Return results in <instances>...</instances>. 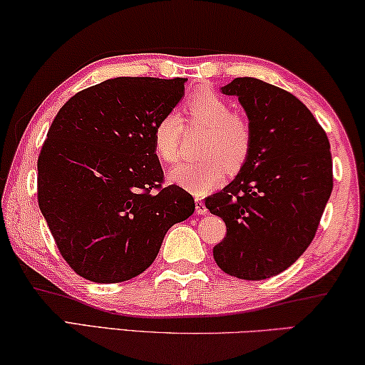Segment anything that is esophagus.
Segmentation results:
<instances>
[{"label": "esophagus", "mask_w": 365, "mask_h": 365, "mask_svg": "<svg viewBox=\"0 0 365 365\" xmlns=\"http://www.w3.org/2000/svg\"><path fill=\"white\" fill-rule=\"evenodd\" d=\"M195 208H197V213L198 215H207L208 213V208L205 207V203L202 202V198L195 200Z\"/></svg>", "instance_id": "esophagus-1"}]
</instances>
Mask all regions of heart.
<instances>
[{
  "label": "heart",
  "instance_id": "obj_1",
  "mask_svg": "<svg viewBox=\"0 0 365 365\" xmlns=\"http://www.w3.org/2000/svg\"><path fill=\"white\" fill-rule=\"evenodd\" d=\"M185 120L188 125L207 127L200 152L203 157L175 167L170 178L197 195L212 192L223 183L228 172H238L248 160L253 148V127L245 115L222 94L212 89L195 92L185 102ZM183 120L177 112H167L157 120L152 133L155 155L165 163H175L180 157Z\"/></svg>",
  "mask_w": 365,
  "mask_h": 365
}]
</instances>
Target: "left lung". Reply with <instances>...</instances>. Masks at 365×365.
Segmentation results:
<instances>
[{
    "mask_svg": "<svg viewBox=\"0 0 365 365\" xmlns=\"http://www.w3.org/2000/svg\"><path fill=\"white\" fill-rule=\"evenodd\" d=\"M222 92L245 107L253 148L235 180L205 198L227 225L213 258L230 276L259 281L289 268L314 238L334 185L331 145L311 110L281 87L236 78Z\"/></svg>",
    "mask_w": 365,
    "mask_h": 365,
    "instance_id": "left-lung-1",
    "label": "left lung"
}]
</instances>
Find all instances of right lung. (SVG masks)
<instances>
[{
  "instance_id": "1",
  "label": "right lung",
  "mask_w": 365,
  "mask_h": 365,
  "mask_svg": "<svg viewBox=\"0 0 365 365\" xmlns=\"http://www.w3.org/2000/svg\"><path fill=\"white\" fill-rule=\"evenodd\" d=\"M183 78H115L61 107L38 157V203L59 253L82 278L122 283L157 258L195 200L165 177L152 147Z\"/></svg>"
}]
</instances>
